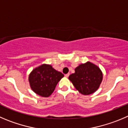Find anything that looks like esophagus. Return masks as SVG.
<instances>
[{
	"label": "esophagus",
	"instance_id": "obj_1",
	"mask_svg": "<svg viewBox=\"0 0 128 128\" xmlns=\"http://www.w3.org/2000/svg\"><path fill=\"white\" fill-rule=\"evenodd\" d=\"M69 76H70V73H68V74H65V76L66 78H68Z\"/></svg>",
	"mask_w": 128,
	"mask_h": 128
}]
</instances>
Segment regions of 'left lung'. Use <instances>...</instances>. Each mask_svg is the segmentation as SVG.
Returning a JSON list of instances; mask_svg holds the SVG:
<instances>
[{
    "label": "left lung",
    "mask_w": 128,
    "mask_h": 128,
    "mask_svg": "<svg viewBox=\"0 0 128 128\" xmlns=\"http://www.w3.org/2000/svg\"><path fill=\"white\" fill-rule=\"evenodd\" d=\"M74 71V73L69 76V80L80 94L88 95L98 89L103 79V74L98 66L88 61L80 64Z\"/></svg>",
    "instance_id": "obj_1"
}]
</instances>
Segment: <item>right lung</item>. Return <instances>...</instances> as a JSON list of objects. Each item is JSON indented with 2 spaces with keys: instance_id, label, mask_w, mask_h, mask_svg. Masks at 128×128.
Instances as JSON below:
<instances>
[{
  "instance_id": "right-lung-1",
  "label": "right lung",
  "mask_w": 128,
  "mask_h": 128,
  "mask_svg": "<svg viewBox=\"0 0 128 128\" xmlns=\"http://www.w3.org/2000/svg\"><path fill=\"white\" fill-rule=\"evenodd\" d=\"M64 74L50 64H43L33 69L28 77L32 90L42 97H48L54 92Z\"/></svg>"
}]
</instances>
